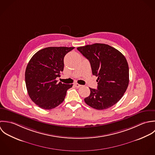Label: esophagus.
<instances>
[{"mask_svg":"<svg viewBox=\"0 0 155 155\" xmlns=\"http://www.w3.org/2000/svg\"><path fill=\"white\" fill-rule=\"evenodd\" d=\"M74 86H75V87H77V88H79V87H80L81 86V85H80V84H78V83H75V84H74Z\"/></svg>","mask_w":155,"mask_h":155,"instance_id":"1","label":"esophagus"}]
</instances>
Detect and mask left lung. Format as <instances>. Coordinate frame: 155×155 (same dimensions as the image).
<instances>
[{
  "instance_id": "left-lung-1",
  "label": "left lung",
  "mask_w": 155,
  "mask_h": 155,
  "mask_svg": "<svg viewBox=\"0 0 155 155\" xmlns=\"http://www.w3.org/2000/svg\"><path fill=\"white\" fill-rule=\"evenodd\" d=\"M90 62L93 75L97 77V89L90 88L84 102L102 110L115 105L122 97L129 84V66L125 57L117 49L105 44L77 48Z\"/></svg>"
}]
</instances>
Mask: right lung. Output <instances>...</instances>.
Instances as JSON below:
<instances>
[{
    "mask_svg": "<svg viewBox=\"0 0 155 155\" xmlns=\"http://www.w3.org/2000/svg\"><path fill=\"white\" fill-rule=\"evenodd\" d=\"M74 47H50L36 52L28 63L25 82L31 101L38 107L51 110L64 99L72 84L58 83L64 68V57Z\"/></svg>",
    "mask_w": 155,
    "mask_h": 155,
    "instance_id": "right-lung-1",
    "label": "right lung"
}]
</instances>
